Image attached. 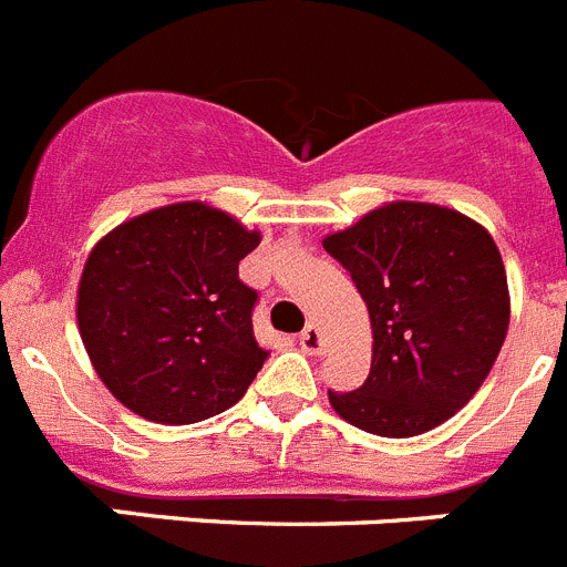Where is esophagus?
<instances>
[{
  "label": "esophagus",
  "instance_id": "obj_1",
  "mask_svg": "<svg viewBox=\"0 0 567 567\" xmlns=\"http://www.w3.org/2000/svg\"><path fill=\"white\" fill-rule=\"evenodd\" d=\"M298 343H300V349H303V352L318 354V352H320V346H323V340H320L318 327H315V323H309V327L298 334Z\"/></svg>",
  "mask_w": 567,
  "mask_h": 567
}]
</instances>
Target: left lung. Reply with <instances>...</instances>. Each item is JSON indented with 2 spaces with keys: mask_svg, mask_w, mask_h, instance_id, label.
Wrapping results in <instances>:
<instances>
[{
  "mask_svg": "<svg viewBox=\"0 0 567 567\" xmlns=\"http://www.w3.org/2000/svg\"><path fill=\"white\" fill-rule=\"evenodd\" d=\"M372 320V369L329 403L380 437H414L460 412L503 349L508 280L488 233L434 204L398 202L323 240Z\"/></svg>",
  "mask_w": 567,
  "mask_h": 567,
  "instance_id": "8db88e82",
  "label": "left lung"
}]
</instances>
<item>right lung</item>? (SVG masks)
I'll use <instances>...</instances> for the list:
<instances>
[{
	"label": "right lung",
	"instance_id": "1",
	"mask_svg": "<svg viewBox=\"0 0 567 567\" xmlns=\"http://www.w3.org/2000/svg\"><path fill=\"white\" fill-rule=\"evenodd\" d=\"M260 244L227 213L173 204L115 227L79 284V332L110 392L153 423L187 425L238 403L269 349L238 264Z\"/></svg>",
	"mask_w": 567,
	"mask_h": 567
}]
</instances>
